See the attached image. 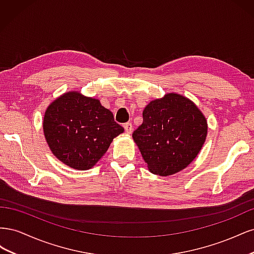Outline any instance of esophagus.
<instances>
[{"mask_svg": "<svg viewBox=\"0 0 254 254\" xmlns=\"http://www.w3.org/2000/svg\"><path fill=\"white\" fill-rule=\"evenodd\" d=\"M124 129H125V132L126 133H128V134L131 133L132 132V129H133L131 123H126V124L124 125Z\"/></svg>", "mask_w": 254, "mask_h": 254, "instance_id": "34e87169", "label": "esophagus"}]
</instances>
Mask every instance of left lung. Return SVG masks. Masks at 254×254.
<instances>
[{"label": "left lung", "instance_id": "1", "mask_svg": "<svg viewBox=\"0 0 254 254\" xmlns=\"http://www.w3.org/2000/svg\"><path fill=\"white\" fill-rule=\"evenodd\" d=\"M206 133L207 123L198 107L186 96L168 93L145 107L142 125L132 137L149 172L165 177L188 167Z\"/></svg>", "mask_w": 254, "mask_h": 254}]
</instances>
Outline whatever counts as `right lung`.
<instances>
[{
    "instance_id": "obj_1",
    "label": "right lung",
    "mask_w": 254,
    "mask_h": 254,
    "mask_svg": "<svg viewBox=\"0 0 254 254\" xmlns=\"http://www.w3.org/2000/svg\"><path fill=\"white\" fill-rule=\"evenodd\" d=\"M43 131L54 156L75 170L86 171L98 162L124 128L98 99L72 91L48 107Z\"/></svg>"
}]
</instances>
